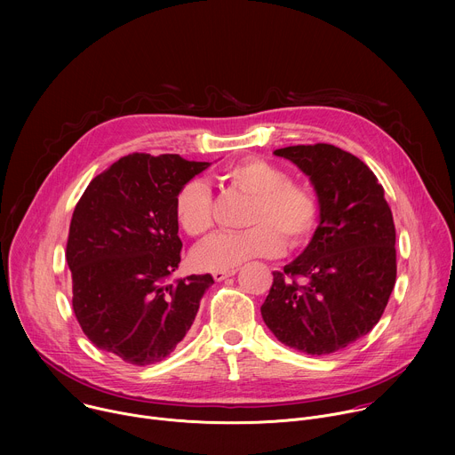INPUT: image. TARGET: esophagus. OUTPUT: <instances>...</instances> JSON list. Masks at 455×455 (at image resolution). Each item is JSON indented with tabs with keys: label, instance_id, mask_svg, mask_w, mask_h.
I'll return each mask as SVG.
<instances>
[{
	"label": "esophagus",
	"instance_id": "esophagus-1",
	"mask_svg": "<svg viewBox=\"0 0 455 455\" xmlns=\"http://www.w3.org/2000/svg\"><path fill=\"white\" fill-rule=\"evenodd\" d=\"M235 274H237V270H216V272H212V277L216 281H225L227 277H232Z\"/></svg>",
	"mask_w": 455,
	"mask_h": 455
}]
</instances>
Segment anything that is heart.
<instances>
[{"mask_svg": "<svg viewBox=\"0 0 455 455\" xmlns=\"http://www.w3.org/2000/svg\"><path fill=\"white\" fill-rule=\"evenodd\" d=\"M223 180L255 198L248 216V230L220 232L194 251L202 270H234L255 257H275L302 246L313 235L320 204L311 187L290 181V174L263 158H244L225 169ZM174 216L190 237H204L214 225L212 200L207 185L190 180L176 194Z\"/></svg>", "mask_w": 455, "mask_h": 455, "instance_id": "heart-1", "label": "heart"}]
</instances>
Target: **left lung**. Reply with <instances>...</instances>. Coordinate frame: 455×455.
Listing matches in <instances>:
<instances>
[{
	"instance_id": "obj_1",
	"label": "left lung",
	"mask_w": 455,
	"mask_h": 455,
	"mask_svg": "<svg viewBox=\"0 0 455 455\" xmlns=\"http://www.w3.org/2000/svg\"><path fill=\"white\" fill-rule=\"evenodd\" d=\"M274 155L309 176L320 223L304 251L274 272L261 306L270 331L306 355H330L367 335L396 283V228L374 172L331 144L290 146ZM302 276L299 285L294 279Z\"/></svg>"
}]
</instances>
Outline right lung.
Here are the masks:
<instances>
[{
	"mask_svg": "<svg viewBox=\"0 0 455 455\" xmlns=\"http://www.w3.org/2000/svg\"><path fill=\"white\" fill-rule=\"evenodd\" d=\"M209 162L133 153L95 176L67 243L74 313L92 344L133 365L162 362L183 340L211 274L167 284L181 261L176 194Z\"/></svg>",
	"mask_w": 455,
	"mask_h": 455,
	"instance_id": "obj_1",
	"label": "right lung"
}]
</instances>
